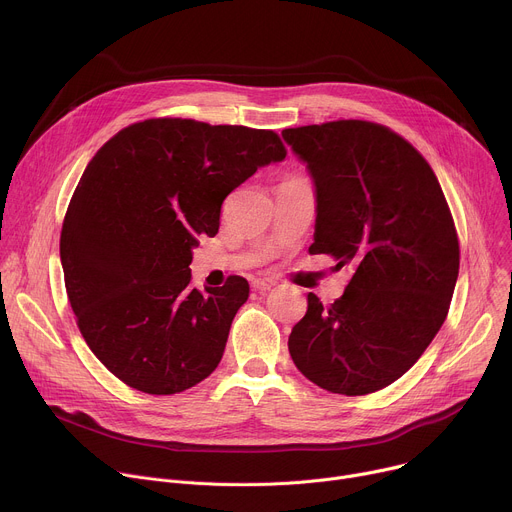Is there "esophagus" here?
Masks as SVG:
<instances>
[{
    "instance_id": "obj_1",
    "label": "esophagus",
    "mask_w": 512,
    "mask_h": 512,
    "mask_svg": "<svg viewBox=\"0 0 512 512\" xmlns=\"http://www.w3.org/2000/svg\"><path fill=\"white\" fill-rule=\"evenodd\" d=\"M275 285H277V281H273V279H255L253 281V289L259 291V294H265V291L273 289Z\"/></svg>"
}]
</instances>
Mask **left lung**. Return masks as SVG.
<instances>
[{"label": "left lung", "instance_id": "obj_1", "mask_svg": "<svg viewBox=\"0 0 512 512\" xmlns=\"http://www.w3.org/2000/svg\"><path fill=\"white\" fill-rule=\"evenodd\" d=\"M281 135L316 184L310 253L354 269L334 304L308 294L289 354L330 393H375L413 367L448 316L460 269L450 206L425 158L385 125L340 119Z\"/></svg>", "mask_w": 512, "mask_h": 512}]
</instances>
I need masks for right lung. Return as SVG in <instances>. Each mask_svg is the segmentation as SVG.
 Returning <instances> with one entry per match:
<instances>
[{"label": "right lung", "mask_w": 512, "mask_h": 512, "mask_svg": "<svg viewBox=\"0 0 512 512\" xmlns=\"http://www.w3.org/2000/svg\"><path fill=\"white\" fill-rule=\"evenodd\" d=\"M287 150L269 129L158 117L115 133L70 198L60 261L77 326L125 385L174 395L223 358L245 277L190 285L192 247L214 237L223 200Z\"/></svg>", "instance_id": "obj_1"}]
</instances>
